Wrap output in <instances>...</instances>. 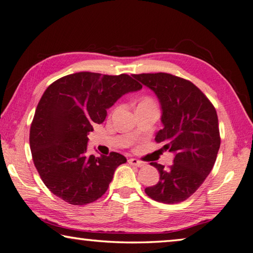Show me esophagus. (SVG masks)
Returning <instances> with one entry per match:
<instances>
[{"label": "esophagus", "instance_id": "34e87169", "mask_svg": "<svg viewBox=\"0 0 253 253\" xmlns=\"http://www.w3.org/2000/svg\"><path fill=\"white\" fill-rule=\"evenodd\" d=\"M128 164L131 165V166H135V167H142L144 166V163L140 162V160L136 159V158H129L128 159Z\"/></svg>", "mask_w": 253, "mask_h": 253}]
</instances>
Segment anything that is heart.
<instances>
[{"label": "heart", "mask_w": 253, "mask_h": 253, "mask_svg": "<svg viewBox=\"0 0 253 253\" xmlns=\"http://www.w3.org/2000/svg\"><path fill=\"white\" fill-rule=\"evenodd\" d=\"M142 103H153V100H151V99H149V98H146V99H144V100H142V102L140 103V104H142Z\"/></svg>", "instance_id": "1"}]
</instances>
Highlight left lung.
Instances as JSON below:
<instances>
[{"instance_id":"left-lung-1","label":"left lung","mask_w":253,"mask_h":253,"mask_svg":"<svg viewBox=\"0 0 253 253\" xmlns=\"http://www.w3.org/2000/svg\"><path fill=\"white\" fill-rule=\"evenodd\" d=\"M157 95L164 128L155 140L174 154L168 168L150 163L160 178L145 192L158 203L178 204L195 194L212 169L220 148L217 112L190 81L167 73L132 75Z\"/></svg>"}]
</instances>
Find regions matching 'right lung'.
Wrapping results in <instances>:
<instances>
[{
  "label": "right lung",
  "mask_w": 253,
  "mask_h": 253,
  "mask_svg": "<svg viewBox=\"0 0 253 253\" xmlns=\"http://www.w3.org/2000/svg\"><path fill=\"white\" fill-rule=\"evenodd\" d=\"M127 74L80 72L50 84L36 107L30 130L32 158L43 182L58 198L83 206L100 198L127 159L112 151L87 154L88 132L124 94L141 88Z\"/></svg>",
  "instance_id": "obj_1"
}]
</instances>
